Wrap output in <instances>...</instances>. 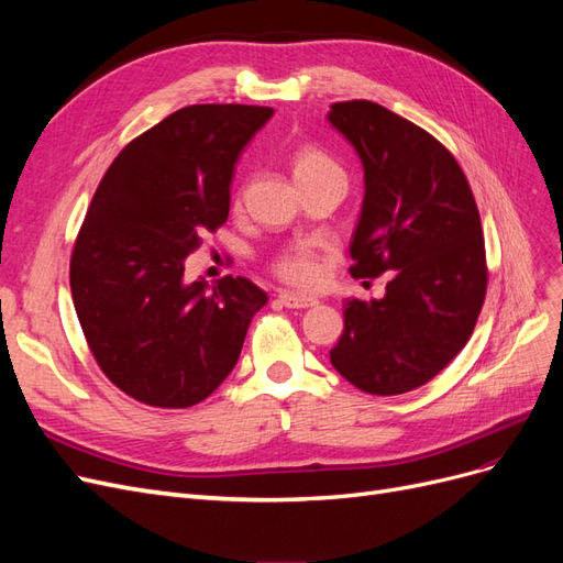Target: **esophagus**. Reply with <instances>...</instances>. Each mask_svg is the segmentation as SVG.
<instances>
[{"label":"esophagus","instance_id":"34e87169","mask_svg":"<svg viewBox=\"0 0 563 563\" xmlns=\"http://www.w3.org/2000/svg\"><path fill=\"white\" fill-rule=\"evenodd\" d=\"M279 302L284 305V308H288V310H305V308H312V305H317L319 300L310 298V296H298V294L282 291L279 294Z\"/></svg>","mask_w":563,"mask_h":563}]
</instances>
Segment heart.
I'll list each match as a JSON object with an SVG mask.
<instances>
[{"mask_svg": "<svg viewBox=\"0 0 563 563\" xmlns=\"http://www.w3.org/2000/svg\"><path fill=\"white\" fill-rule=\"evenodd\" d=\"M291 172L298 183V187H305L310 183L323 180V178H343L345 172L329 152H323L317 145L305 143L294 150L291 155ZM272 272L275 275L298 288H312L323 279V263L319 255L308 246H291L282 251L275 261H272Z\"/></svg>", "mask_w": 563, "mask_h": 563, "instance_id": "1", "label": "heart"}]
</instances>
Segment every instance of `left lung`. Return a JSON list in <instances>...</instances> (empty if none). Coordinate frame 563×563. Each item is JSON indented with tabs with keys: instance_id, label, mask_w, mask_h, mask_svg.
Returning a JSON list of instances; mask_svg holds the SVG:
<instances>
[{
	"instance_id": "obj_1",
	"label": "left lung",
	"mask_w": 563,
	"mask_h": 563,
	"mask_svg": "<svg viewBox=\"0 0 563 563\" xmlns=\"http://www.w3.org/2000/svg\"><path fill=\"white\" fill-rule=\"evenodd\" d=\"M329 122L364 164L352 277L389 272L380 300H345L333 368L368 395L430 383L467 345L488 269L470 183L434 135L371 100L333 103Z\"/></svg>"
}]
</instances>
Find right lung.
<instances>
[{
  "label": "right lung",
  "instance_id": "obj_1",
  "mask_svg": "<svg viewBox=\"0 0 563 563\" xmlns=\"http://www.w3.org/2000/svg\"><path fill=\"white\" fill-rule=\"evenodd\" d=\"M272 108L187 106L133 139L91 199L70 258L96 364L135 401L187 408L234 368L267 302L246 277L185 282V258L230 213L234 164Z\"/></svg>",
  "mask_w": 563,
  "mask_h": 563
}]
</instances>
